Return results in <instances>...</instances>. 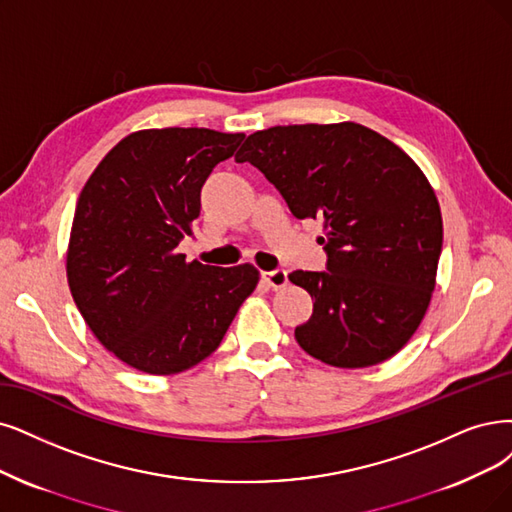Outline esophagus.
Listing matches in <instances>:
<instances>
[{"label": "esophagus", "mask_w": 512, "mask_h": 512, "mask_svg": "<svg viewBox=\"0 0 512 512\" xmlns=\"http://www.w3.org/2000/svg\"><path fill=\"white\" fill-rule=\"evenodd\" d=\"M261 278H263V282H266V285H268V287H272L274 291H278V289H285V287L289 285V272H287V270H282V268L272 270V272H263V274H261Z\"/></svg>", "instance_id": "esophagus-1"}]
</instances>
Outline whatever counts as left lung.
Returning a JSON list of instances; mask_svg holds the SVG:
<instances>
[{
    "instance_id": "8db88e82",
    "label": "left lung",
    "mask_w": 512,
    "mask_h": 512,
    "mask_svg": "<svg viewBox=\"0 0 512 512\" xmlns=\"http://www.w3.org/2000/svg\"><path fill=\"white\" fill-rule=\"evenodd\" d=\"M236 160L259 168L297 219H325L327 270L289 274L314 299L297 344L344 369L399 352L426 314L443 246L439 200L418 164L354 122L257 130Z\"/></svg>"
}]
</instances>
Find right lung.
Masks as SVG:
<instances>
[{
	"instance_id": "1",
	"label": "right lung",
	"mask_w": 512,
	"mask_h": 512,
	"mask_svg": "<svg viewBox=\"0 0 512 512\" xmlns=\"http://www.w3.org/2000/svg\"><path fill=\"white\" fill-rule=\"evenodd\" d=\"M244 135L151 128L122 139L94 168L75 206L67 280L75 306L122 363L170 375L213 354L259 272L187 263L202 185Z\"/></svg>"
}]
</instances>
